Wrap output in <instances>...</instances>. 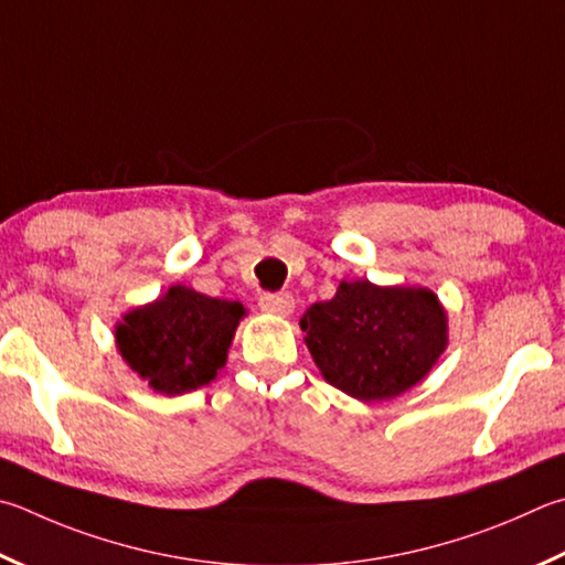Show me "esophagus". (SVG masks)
<instances>
[{
    "label": "esophagus",
    "instance_id": "esophagus-1",
    "mask_svg": "<svg viewBox=\"0 0 565 565\" xmlns=\"http://www.w3.org/2000/svg\"><path fill=\"white\" fill-rule=\"evenodd\" d=\"M264 311L276 316H291L294 313V296L291 294H264L259 299Z\"/></svg>",
    "mask_w": 565,
    "mask_h": 565
}]
</instances>
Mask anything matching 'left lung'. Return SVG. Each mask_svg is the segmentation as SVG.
Segmentation results:
<instances>
[{"instance_id":"1","label":"left lung","mask_w":565,"mask_h":565,"mask_svg":"<svg viewBox=\"0 0 565 565\" xmlns=\"http://www.w3.org/2000/svg\"><path fill=\"white\" fill-rule=\"evenodd\" d=\"M306 345L333 387L363 403L403 395L447 348V313L423 286L341 281L301 318Z\"/></svg>"}]
</instances>
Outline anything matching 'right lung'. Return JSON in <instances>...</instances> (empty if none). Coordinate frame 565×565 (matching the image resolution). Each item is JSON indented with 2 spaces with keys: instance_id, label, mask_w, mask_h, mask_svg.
Instances as JSON below:
<instances>
[{
  "instance_id": "right-lung-1",
  "label": "right lung",
  "mask_w": 565,
  "mask_h": 565,
  "mask_svg": "<svg viewBox=\"0 0 565 565\" xmlns=\"http://www.w3.org/2000/svg\"><path fill=\"white\" fill-rule=\"evenodd\" d=\"M244 313L239 301L212 299L178 284L122 316L116 345L156 393L182 395L217 377Z\"/></svg>"
}]
</instances>
